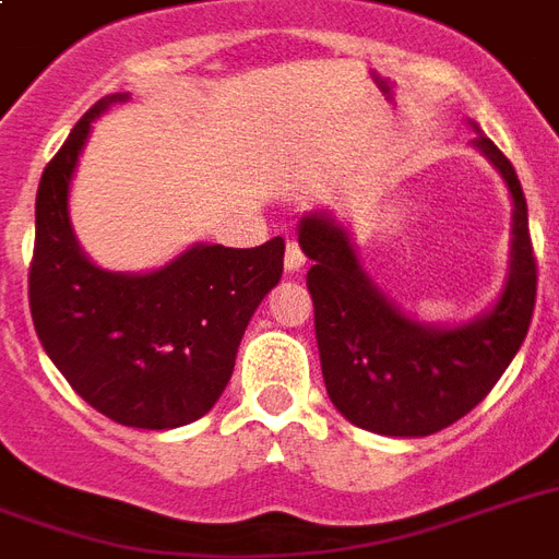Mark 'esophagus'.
Here are the masks:
<instances>
[{
	"instance_id": "obj_1",
	"label": "esophagus",
	"mask_w": 559,
	"mask_h": 559,
	"mask_svg": "<svg viewBox=\"0 0 559 559\" xmlns=\"http://www.w3.org/2000/svg\"><path fill=\"white\" fill-rule=\"evenodd\" d=\"M305 252H301V246L296 243V240H287V252H284V266H287L289 272H298L301 266H305Z\"/></svg>"
}]
</instances>
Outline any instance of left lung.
<instances>
[{"instance_id": "1", "label": "left lung", "mask_w": 559, "mask_h": 559, "mask_svg": "<svg viewBox=\"0 0 559 559\" xmlns=\"http://www.w3.org/2000/svg\"><path fill=\"white\" fill-rule=\"evenodd\" d=\"M476 147L513 197L511 278L499 305L461 328H426L382 298L359 270L348 235L324 214H307L298 243L313 261L307 289L333 406L359 429L424 438L461 420L490 394L525 342L537 305V258L516 170L487 135Z\"/></svg>"}]
</instances>
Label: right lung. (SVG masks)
Here are the masks:
<instances>
[{
  "label": "right lung",
  "instance_id": "obj_1",
  "mask_svg": "<svg viewBox=\"0 0 559 559\" xmlns=\"http://www.w3.org/2000/svg\"><path fill=\"white\" fill-rule=\"evenodd\" d=\"M107 95L43 170L28 270L34 331L69 385L135 429L202 417L231 380L246 324L284 272V237L254 249L193 246L147 275L98 270L69 223V182Z\"/></svg>",
  "mask_w": 559,
  "mask_h": 559
}]
</instances>
